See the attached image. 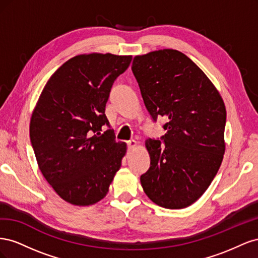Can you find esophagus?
<instances>
[{"label": "esophagus", "mask_w": 258, "mask_h": 258, "mask_svg": "<svg viewBox=\"0 0 258 258\" xmlns=\"http://www.w3.org/2000/svg\"><path fill=\"white\" fill-rule=\"evenodd\" d=\"M138 146V142L135 141V140H131V141L128 142V148L129 150H134V148H136Z\"/></svg>", "instance_id": "esophagus-1"}]
</instances>
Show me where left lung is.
I'll use <instances>...</instances> for the list:
<instances>
[{"instance_id":"left-lung-1","label":"left lung","mask_w":258,"mask_h":258,"mask_svg":"<svg viewBox=\"0 0 258 258\" xmlns=\"http://www.w3.org/2000/svg\"><path fill=\"white\" fill-rule=\"evenodd\" d=\"M132 73L154 121L167 119V134L148 139L151 166L140 177L156 205L183 209L213 181L225 153L224 101L198 66L174 49L136 56Z\"/></svg>"}]
</instances>
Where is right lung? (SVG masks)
<instances>
[{
	"mask_svg": "<svg viewBox=\"0 0 258 258\" xmlns=\"http://www.w3.org/2000/svg\"><path fill=\"white\" fill-rule=\"evenodd\" d=\"M131 56L89 53L73 57L54 72L30 121L38 168L59 196L75 206L105 197L127 147L115 141L105 105L115 80ZM109 129L103 134V126Z\"/></svg>",
	"mask_w": 258,
	"mask_h": 258,
	"instance_id": "obj_1",
	"label": "right lung"
}]
</instances>
